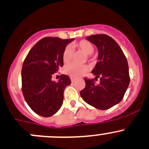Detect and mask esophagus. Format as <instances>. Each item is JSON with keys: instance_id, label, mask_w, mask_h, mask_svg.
Masks as SVG:
<instances>
[{"instance_id": "34e87169", "label": "esophagus", "mask_w": 149, "mask_h": 149, "mask_svg": "<svg viewBox=\"0 0 149 149\" xmlns=\"http://www.w3.org/2000/svg\"><path fill=\"white\" fill-rule=\"evenodd\" d=\"M70 80H71L72 82H74L75 80H76V79H74V78L73 77H70Z\"/></svg>"}]
</instances>
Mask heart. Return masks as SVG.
Masks as SVG:
<instances>
[{"label": "heart", "mask_w": 149, "mask_h": 149, "mask_svg": "<svg viewBox=\"0 0 149 149\" xmlns=\"http://www.w3.org/2000/svg\"><path fill=\"white\" fill-rule=\"evenodd\" d=\"M75 47L81 50L86 54H91L94 51V47L92 44L86 40H82L73 44ZM73 57V50L70 47H66L63 54V60L64 63H69ZM89 70V67L85 65H77L75 63L68 65L65 67L64 72L73 78H78L84 74Z\"/></svg>", "instance_id": "heart-1"}]
</instances>
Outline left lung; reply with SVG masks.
Wrapping results in <instances>:
<instances>
[{"label":"left lung","instance_id":"left-lung-1","mask_svg":"<svg viewBox=\"0 0 149 149\" xmlns=\"http://www.w3.org/2000/svg\"><path fill=\"white\" fill-rule=\"evenodd\" d=\"M86 40L97 48L98 62L92 73L95 79L100 77V81L95 85L94 79L85 78L86 86L80 95L89 105L100 110L108 109L123 99L129 86L127 60L119 44L107 35H92Z\"/></svg>","mask_w":149,"mask_h":149}]
</instances>
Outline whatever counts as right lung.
<instances>
[{"label":"right lung","mask_w":149,"mask_h":149,"mask_svg":"<svg viewBox=\"0 0 149 149\" xmlns=\"http://www.w3.org/2000/svg\"><path fill=\"white\" fill-rule=\"evenodd\" d=\"M74 38L46 37L30 50L22 68V90L25 101L35 113L44 117L53 116L61 108L63 93L71 81L61 75L58 82L52 75L63 66V54Z\"/></svg>","instance_id":"right-lung-1"}]
</instances>
